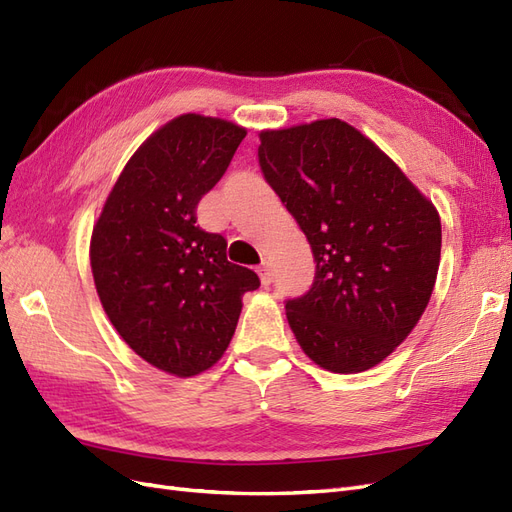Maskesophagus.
Returning <instances> with one entry per match:
<instances>
[{"label": "esophagus", "mask_w": 512, "mask_h": 512, "mask_svg": "<svg viewBox=\"0 0 512 512\" xmlns=\"http://www.w3.org/2000/svg\"><path fill=\"white\" fill-rule=\"evenodd\" d=\"M256 271H258V277H260L262 286H269L273 282V269H271L269 262H262V265Z\"/></svg>", "instance_id": "34e87169"}]
</instances>
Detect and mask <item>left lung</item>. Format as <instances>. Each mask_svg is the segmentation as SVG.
Wrapping results in <instances>:
<instances>
[{
    "mask_svg": "<svg viewBox=\"0 0 512 512\" xmlns=\"http://www.w3.org/2000/svg\"><path fill=\"white\" fill-rule=\"evenodd\" d=\"M258 136L262 173L316 258L314 286L286 303L294 339L333 374L376 367L412 333L436 286V205L337 117Z\"/></svg>",
    "mask_w": 512,
    "mask_h": 512,
    "instance_id": "1",
    "label": "left lung"
}]
</instances>
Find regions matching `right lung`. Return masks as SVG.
I'll use <instances>...</instances> for the list:
<instances>
[{"mask_svg": "<svg viewBox=\"0 0 512 512\" xmlns=\"http://www.w3.org/2000/svg\"><path fill=\"white\" fill-rule=\"evenodd\" d=\"M247 130L185 113L138 147L108 192L89 241L100 303L143 361L177 378L218 363L243 294L260 286L232 265L226 239L196 226V205L222 179Z\"/></svg>", "mask_w": 512, "mask_h": 512, "instance_id": "right-lung-1", "label": "right lung"}]
</instances>
